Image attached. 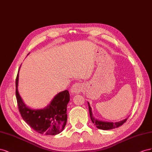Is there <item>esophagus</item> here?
<instances>
[{"instance_id": "obj_1", "label": "esophagus", "mask_w": 152, "mask_h": 152, "mask_svg": "<svg viewBox=\"0 0 152 152\" xmlns=\"http://www.w3.org/2000/svg\"><path fill=\"white\" fill-rule=\"evenodd\" d=\"M83 86L82 84L79 83H76L74 84L71 88V92L74 94H77L80 93L83 90Z\"/></svg>"}]
</instances>
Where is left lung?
<instances>
[{
  "mask_svg": "<svg viewBox=\"0 0 152 152\" xmlns=\"http://www.w3.org/2000/svg\"><path fill=\"white\" fill-rule=\"evenodd\" d=\"M88 108H89V113H90V118L93 124H94L95 125H96L97 128L102 130H110V129H113L115 128L118 127L121 125H122L125 122H126L127 118H125L123 120H121L120 122H106V121H102V120H99L97 118H94L93 116L92 111V108H91L89 102H88Z\"/></svg>",
  "mask_w": 152,
  "mask_h": 152,
  "instance_id": "8db88e82",
  "label": "left lung"
}]
</instances>
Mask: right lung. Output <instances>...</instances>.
<instances>
[{
	"mask_svg": "<svg viewBox=\"0 0 152 152\" xmlns=\"http://www.w3.org/2000/svg\"><path fill=\"white\" fill-rule=\"evenodd\" d=\"M20 69V67L19 71ZM19 71L16 80V96L23 120L34 131L41 134L53 136L61 132L67 122V106L70 101L69 91L66 90L57 94L43 109H32L25 104L19 94Z\"/></svg>",
	"mask_w": 152,
	"mask_h": 152,
	"instance_id": "obj_1",
	"label": "right lung"
}]
</instances>
